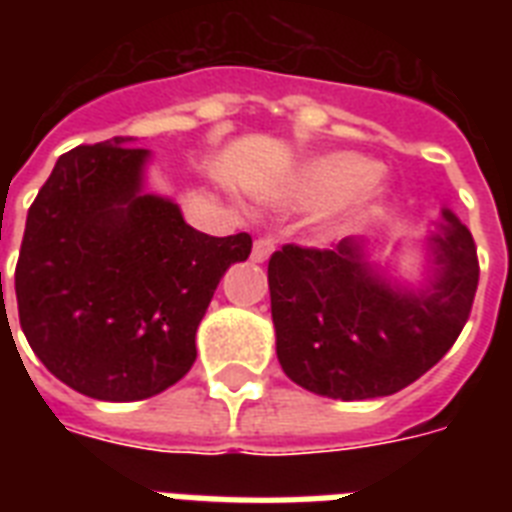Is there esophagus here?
Listing matches in <instances>:
<instances>
[{"label": "esophagus", "mask_w": 512, "mask_h": 512, "mask_svg": "<svg viewBox=\"0 0 512 512\" xmlns=\"http://www.w3.org/2000/svg\"><path fill=\"white\" fill-rule=\"evenodd\" d=\"M271 252H273L271 239H257L255 244H252V260H255V263H265V260L271 257Z\"/></svg>", "instance_id": "1"}]
</instances>
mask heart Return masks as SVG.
Segmentation results:
<instances>
[{
  "mask_svg": "<svg viewBox=\"0 0 512 512\" xmlns=\"http://www.w3.org/2000/svg\"><path fill=\"white\" fill-rule=\"evenodd\" d=\"M380 188V170L374 162L356 154H327L305 164L276 193V201L303 207V204H319L335 198L324 209L321 223L329 231H342L358 223L372 209Z\"/></svg>",
  "mask_w": 512,
  "mask_h": 512,
  "instance_id": "1",
  "label": "heart"
}]
</instances>
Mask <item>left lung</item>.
Segmentation results:
<instances>
[{
  "mask_svg": "<svg viewBox=\"0 0 512 512\" xmlns=\"http://www.w3.org/2000/svg\"><path fill=\"white\" fill-rule=\"evenodd\" d=\"M374 241L332 249L287 244L268 263L281 369L300 388L340 401L390 396L460 337L478 287L476 241L452 209L428 236L430 276L406 287L369 263Z\"/></svg>",
  "mask_w": 512,
  "mask_h": 512,
  "instance_id": "1",
  "label": "left lung"
}]
</instances>
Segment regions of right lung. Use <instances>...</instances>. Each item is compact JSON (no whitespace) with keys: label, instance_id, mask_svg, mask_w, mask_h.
Wrapping results in <instances>:
<instances>
[{"label":"right lung","instance_id":"1","mask_svg":"<svg viewBox=\"0 0 512 512\" xmlns=\"http://www.w3.org/2000/svg\"><path fill=\"white\" fill-rule=\"evenodd\" d=\"M148 159L132 138L60 156L28 209L15 268L31 350L98 401H143L183 380L217 284L252 252L249 233L207 236L148 193Z\"/></svg>","mask_w":512,"mask_h":512}]
</instances>
